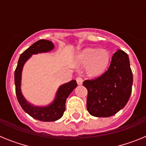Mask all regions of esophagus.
Instances as JSON below:
<instances>
[{"label":"esophagus","mask_w":146,"mask_h":146,"mask_svg":"<svg viewBox=\"0 0 146 146\" xmlns=\"http://www.w3.org/2000/svg\"><path fill=\"white\" fill-rule=\"evenodd\" d=\"M76 80H77V82L78 85H82V82H83V80H82V77H77V78H76Z\"/></svg>","instance_id":"1"}]
</instances>
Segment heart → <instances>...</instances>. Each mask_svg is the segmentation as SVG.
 <instances>
[{
  "instance_id": "b5f03b06",
  "label": "heart",
  "mask_w": 146,
  "mask_h": 146,
  "mask_svg": "<svg viewBox=\"0 0 146 146\" xmlns=\"http://www.w3.org/2000/svg\"><path fill=\"white\" fill-rule=\"evenodd\" d=\"M78 60L82 65L87 66L89 76L96 77L102 74L109 64L110 55L105 50L88 48L80 53Z\"/></svg>"
}]
</instances>
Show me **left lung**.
<instances>
[{"mask_svg":"<svg viewBox=\"0 0 146 146\" xmlns=\"http://www.w3.org/2000/svg\"><path fill=\"white\" fill-rule=\"evenodd\" d=\"M133 82L128 55L118 50L113 54L109 69L100 77L87 80V110L95 117L112 116L123 109L131 94Z\"/></svg>","mask_w":146,"mask_h":146,"instance_id":"1","label":"left lung"}]
</instances>
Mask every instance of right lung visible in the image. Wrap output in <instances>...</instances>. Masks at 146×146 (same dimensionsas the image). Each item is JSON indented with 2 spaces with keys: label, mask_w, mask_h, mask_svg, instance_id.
Masks as SVG:
<instances>
[{
  "label": "right lung",
  "mask_w": 146,
  "mask_h": 146,
  "mask_svg": "<svg viewBox=\"0 0 146 146\" xmlns=\"http://www.w3.org/2000/svg\"><path fill=\"white\" fill-rule=\"evenodd\" d=\"M54 49V44L49 40L41 39L28 47L20 55L15 72V91L17 100L25 113L35 119L41 121H55L60 119L66 110L65 104L69 94L77 86L76 80L62 85L58 89L54 101L47 106H35L28 102L21 91V77L23 66L32 55L50 52Z\"/></svg>",
  "instance_id": "1"
}]
</instances>
